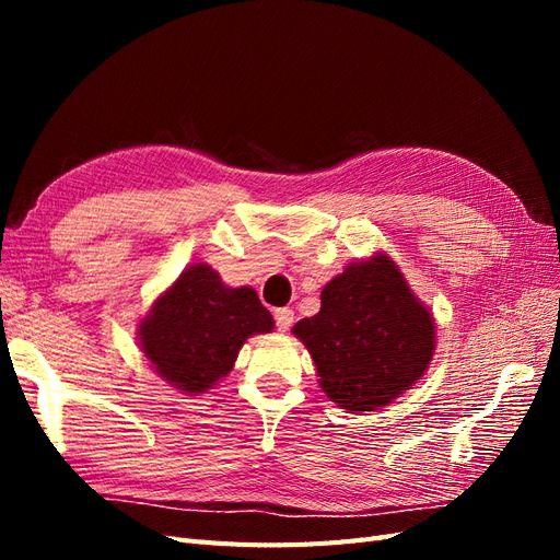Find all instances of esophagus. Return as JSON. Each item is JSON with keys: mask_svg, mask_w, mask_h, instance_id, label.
Here are the masks:
<instances>
[{"mask_svg": "<svg viewBox=\"0 0 560 560\" xmlns=\"http://www.w3.org/2000/svg\"><path fill=\"white\" fill-rule=\"evenodd\" d=\"M273 317H276V327L280 331H287V329L294 325V311H290V308H278L273 313Z\"/></svg>", "mask_w": 560, "mask_h": 560, "instance_id": "1", "label": "esophagus"}]
</instances>
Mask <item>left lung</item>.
I'll return each instance as SVG.
<instances>
[{
  "label": "left lung",
  "instance_id": "left-lung-1",
  "mask_svg": "<svg viewBox=\"0 0 560 560\" xmlns=\"http://www.w3.org/2000/svg\"><path fill=\"white\" fill-rule=\"evenodd\" d=\"M319 299V313L292 331L311 352L322 393L341 409L376 411L425 374L434 317L387 254L350 264Z\"/></svg>",
  "mask_w": 560,
  "mask_h": 560
}]
</instances>
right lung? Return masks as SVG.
Masks as SVG:
<instances>
[{"label":"right lung","instance_id":"right-lung-1","mask_svg":"<svg viewBox=\"0 0 560 560\" xmlns=\"http://www.w3.org/2000/svg\"><path fill=\"white\" fill-rule=\"evenodd\" d=\"M252 287H226L208 264H194L140 322V348L156 374L186 395L222 381L252 334L273 329Z\"/></svg>","mask_w":560,"mask_h":560}]
</instances>
